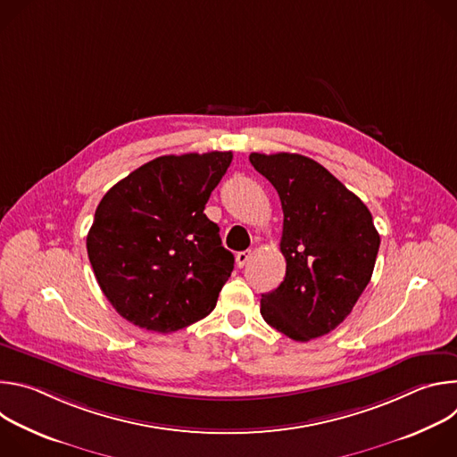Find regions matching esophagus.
Listing matches in <instances>:
<instances>
[{"label":"esophagus","mask_w":457,"mask_h":457,"mask_svg":"<svg viewBox=\"0 0 457 457\" xmlns=\"http://www.w3.org/2000/svg\"><path fill=\"white\" fill-rule=\"evenodd\" d=\"M249 258H251V251H249V249L237 253V266H238V268H244V266L249 262Z\"/></svg>","instance_id":"obj_1"}]
</instances>
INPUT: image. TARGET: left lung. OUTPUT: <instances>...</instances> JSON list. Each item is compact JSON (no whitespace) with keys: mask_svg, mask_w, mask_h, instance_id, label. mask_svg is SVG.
Returning a JSON list of instances; mask_svg holds the SVG:
<instances>
[{"mask_svg":"<svg viewBox=\"0 0 457 457\" xmlns=\"http://www.w3.org/2000/svg\"><path fill=\"white\" fill-rule=\"evenodd\" d=\"M284 212V282L262 295L260 314L296 342L337 329L370 282L379 235L369 208L333 173L298 154H251Z\"/></svg>","mask_w":457,"mask_h":457,"instance_id":"left-lung-1","label":"left lung"}]
</instances>
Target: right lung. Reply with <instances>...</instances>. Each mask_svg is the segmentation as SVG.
Listing matches in <instances>:
<instances>
[{
	"label": "right lung",
	"instance_id": "1",
	"mask_svg": "<svg viewBox=\"0 0 457 457\" xmlns=\"http://www.w3.org/2000/svg\"><path fill=\"white\" fill-rule=\"evenodd\" d=\"M231 159V152L162 155L101 199L87 251L101 291L128 321L173 333L215 309L235 256L204 208Z\"/></svg>",
	"mask_w": 457,
	"mask_h": 457
}]
</instances>
